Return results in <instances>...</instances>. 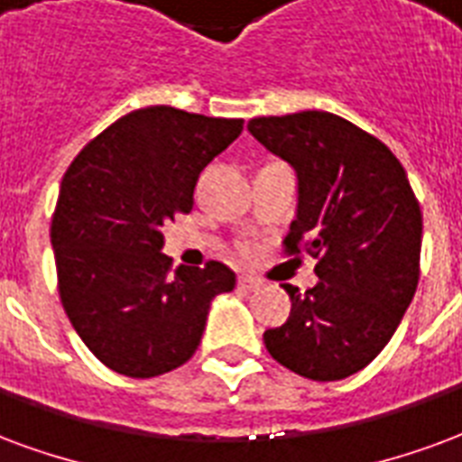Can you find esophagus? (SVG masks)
I'll return each instance as SVG.
<instances>
[{"instance_id": "1", "label": "esophagus", "mask_w": 462, "mask_h": 462, "mask_svg": "<svg viewBox=\"0 0 462 462\" xmlns=\"http://www.w3.org/2000/svg\"><path fill=\"white\" fill-rule=\"evenodd\" d=\"M237 286L245 289V291H257L259 286H262V282L254 279V276H240V279H237Z\"/></svg>"}]
</instances>
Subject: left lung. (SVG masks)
<instances>
[{
  "label": "left lung",
  "instance_id": "left-lung-1",
  "mask_svg": "<svg viewBox=\"0 0 462 462\" xmlns=\"http://www.w3.org/2000/svg\"><path fill=\"white\" fill-rule=\"evenodd\" d=\"M249 134L299 179V213L283 252L318 259V283L291 296L264 345L286 370L336 382L367 367L392 340L419 283L421 208L404 166L353 122L306 109L249 119Z\"/></svg>",
  "mask_w": 462,
  "mask_h": 462
}]
</instances>
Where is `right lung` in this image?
Returning a JSON list of instances; mask_svg holds the SVG:
<instances>
[{"label":"right lung","instance_id":"add662e5","mask_svg":"<svg viewBox=\"0 0 462 462\" xmlns=\"http://www.w3.org/2000/svg\"><path fill=\"white\" fill-rule=\"evenodd\" d=\"M242 125L169 105L134 109L68 166L51 222L58 293L109 370L149 379L180 367L200 345L210 300L235 289L222 262L169 274L162 227L190 213L200 171Z\"/></svg>","mask_w":462,"mask_h":462}]
</instances>
